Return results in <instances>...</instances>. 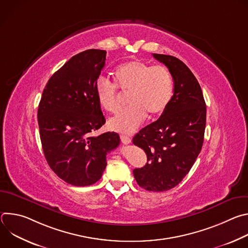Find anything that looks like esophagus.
Wrapping results in <instances>:
<instances>
[{
    "label": "esophagus",
    "instance_id": "esophagus-1",
    "mask_svg": "<svg viewBox=\"0 0 248 248\" xmlns=\"http://www.w3.org/2000/svg\"><path fill=\"white\" fill-rule=\"evenodd\" d=\"M121 140L124 144H129L131 142V139L127 135H121Z\"/></svg>",
    "mask_w": 248,
    "mask_h": 248
}]
</instances>
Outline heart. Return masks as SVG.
Listing matches in <instances>:
<instances>
[{
    "label": "heart",
    "mask_w": 248,
    "mask_h": 248,
    "mask_svg": "<svg viewBox=\"0 0 248 248\" xmlns=\"http://www.w3.org/2000/svg\"><path fill=\"white\" fill-rule=\"evenodd\" d=\"M115 76L117 86L123 92H130V106L109 120L108 125L112 130L133 132L143 124L147 115L156 118L168 107L173 91L172 78L168 67L130 61L118 66ZM117 86L103 77L96 80V97L105 111L114 113L119 108Z\"/></svg>",
    "instance_id": "obj_1"
}]
</instances>
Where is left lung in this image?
Listing matches in <instances>:
<instances>
[{
	"label": "left lung",
	"instance_id": "left-lung-1",
	"mask_svg": "<svg viewBox=\"0 0 248 248\" xmlns=\"http://www.w3.org/2000/svg\"><path fill=\"white\" fill-rule=\"evenodd\" d=\"M153 57L169 68L173 94L160 118L132 139L147 155L146 165L134 169L133 175L139 186L162 192L183 181L201 151L206 104L196 78L181 60L161 54Z\"/></svg>",
	"mask_w": 248,
	"mask_h": 248
}]
</instances>
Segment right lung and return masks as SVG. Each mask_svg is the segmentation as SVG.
Returning <instances> with one entry per match:
<instances>
[{"instance_id":"right-lung-1","label":"right lung","mask_w":248,"mask_h":248,"mask_svg":"<svg viewBox=\"0 0 248 248\" xmlns=\"http://www.w3.org/2000/svg\"><path fill=\"white\" fill-rule=\"evenodd\" d=\"M106 51L90 49L68 60L47 82L38 107L43 152L52 170L65 183L87 186L98 182L106 156L120 144L116 132L92 133L106 120L95 93Z\"/></svg>"}]
</instances>
